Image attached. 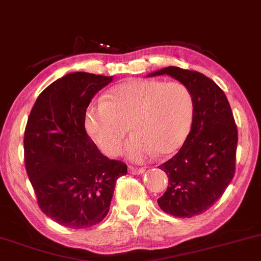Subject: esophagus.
I'll list each match as a JSON object with an SVG mask.
<instances>
[{
  "label": "esophagus",
  "instance_id": "34e87169",
  "mask_svg": "<svg viewBox=\"0 0 261 261\" xmlns=\"http://www.w3.org/2000/svg\"><path fill=\"white\" fill-rule=\"evenodd\" d=\"M128 171H130V174H133V175H140V174H143V172L146 171V169H144V168H137V166L130 165V166H128Z\"/></svg>",
  "mask_w": 261,
  "mask_h": 261
}]
</instances>
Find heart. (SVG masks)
<instances>
[{"mask_svg":"<svg viewBox=\"0 0 261 261\" xmlns=\"http://www.w3.org/2000/svg\"><path fill=\"white\" fill-rule=\"evenodd\" d=\"M193 98L178 81L133 79L112 87L105 100L87 107L84 125L98 148L117 154L128 131L133 136L122 153L134 162H144L155 153L169 155L182 146L191 130Z\"/></svg>","mask_w":261,"mask_h":261,"instance_id":"b5f03b06","label":"heart"}]
</instances>
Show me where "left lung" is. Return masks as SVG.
I'll return each mask as SVG.
<instances>
[{
  "instance_id": "1",
  "label": "left lung",
  "mask_w": 261,
  "mask_h": 261,
  "mask_svg": "<svg viewBox=\"0 0 261 261\" xmlns=\"http://www.w3.org/2000/svg\"><path fill=\"white\" fill-rule=\"evenodd\" d=\"M169 75L186 85L193 98L191 131L180 150L159 166L169 178L158 199L163 212L192 218L225 192L236 169L237 126L224 91L198 71L168 67L147 76Z\"/></svg>"
}]
</instances>
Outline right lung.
Wrapping results in <instances>:
<instances>
[{"instance_id": "right-lung-1", "label": "right lung", "mask_w": 261, "mask_h": 261, "mask_svg": "<svg viewBox=\"0 0 261 261\" xmlns=\"http://www.w3.org/2000/svg\"><path fill=\"white\" fill-rule=\"evenodd\" d=\"M113 76L76 71L56 80L37 97L24 133L28 176L40 209L69 228H86L106 218L115 182L126 164L99 152L84 117L93 96Z\"/></svg>"}]
</instances>
